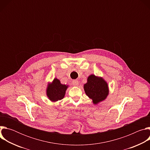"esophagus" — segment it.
I'll return each mask as SVG.
<instances>
[{
    "label": "esophagus",
    "instance_id": "1",
    "mask_svg": "<svg viewBox=\"0 0 150 150\" xmlns=\"http://www.w3.org/2000/svg\"><path fill=\"white\" fill-rule=\"evenodd\" d=\"M72 83L74 85V86H78L79 84V81L78 80H74L72 81Z\"/></svg>",
    "mask_w": 150,
    "mask_h": 150
}]
</instances>
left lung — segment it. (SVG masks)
<instances>
[{
  "label": "left lung",
  "mask_w": 150,
  "mask_h": 150,
  "mask_svg": "<svg viewBox=\"0 0 150 150\" xmlns=\"http://www.w3.org/2000/svg\"><path fill=\"white\" fill-rule=\"evenodd\" d=\"M86 95L93 100L94 104L104 101L109 95L108 83L102 78L93 74L87 78V82L83 85Z\"/></svg>",
  "instance_id": "left-lung-1"
}]
</instances>
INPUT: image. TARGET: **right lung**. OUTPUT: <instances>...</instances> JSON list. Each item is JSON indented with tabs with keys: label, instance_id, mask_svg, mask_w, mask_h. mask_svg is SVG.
Returning a JSON list of instances; mask_svg holds the SVG:
<instances>
[{
	"label": "right lung",
	"instance_id": "add662e5",
	"mask_svg": "<svg viewBox=\"0 0 150 150\" xmlns=\"http://www.w3.org/2000/svg\"><path fill=\"white\" fill-rule=\"evenodd\" d=\"M68 85L62 84L59 79L54 78L51 83H49L46 89V94L52 102H56L63 99L65 97Z\"/></svg>",
	"mask_w": 150,
	"mask_h": 150
}]
</instances>
